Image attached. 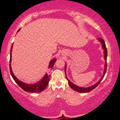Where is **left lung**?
<instances>
[{
    "instance_id": "left-lung-1",
    "label": "left lung",
    "mask_w": 120,
    "mask_h": 120,
    "mask_svg": "<svg viewBox=\"0 0 120 120\" xmlns=\"http://www.w3.org/2000/svg\"><path fill=\"white\" fill-rule=\"evenodd\" d=\"M98 40H99L102 44V49L104 50V59H105V60L106 61L107 56V48H106V47L105 43L103 39H101V38H98ZM106 68H107V63L106 62L105 65V70L104 72V75H103L102 78H101V79L99 80V81H98V82H97L96 84H95V85H94L90 86V87H79V86H78L74 84L73 83L71 82L70 81L69 79H68L67 76H66V65H65V75H66V78L67 79V80H68V84H69V86H70V87L71 88V89H72L74 90H75L77 92H81V93H85V92H87L91 91H92L93 89H95V88H96L97 86L99 85L100 83V82L101 81V80H102L103 79V78H104L106 72Z\"/></svg>"
}]
</instances>
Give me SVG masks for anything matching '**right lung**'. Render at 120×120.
<instances>
[{
	"label": "right lung",
	"mask_w": 120,
	"mask_h": 120,
	"mask_svg": "<svg viewBox=\"0 0 120 120\" xmlns=\"http://www.w3.org/2000/svg\"><path fill=\"white\" fill-rule=\"evenodd\" d=\"M20 29H19L18 31H19ZM13 44L11 45V49H10V64H9V66H10V72L11 74V76L13 77L14 80L16 82V83L20 87L22 90L27 92H40L42 91L43 90H44L46 87L48 86V84H49V82L50 81V75H48L46 74L43 77V78L40 80L39 82H38L36 84H27L25 83L22 82L18 79L16 78L15 76L13 74V72H12L11 68V51H12V48H13ZM56 61V59H54L52 60H51V61L50 62L49 65V69H51L54 66V63H55V61Z\"/></svg>",
	"instance_id": "right-lung-1"
}]
</instances>
